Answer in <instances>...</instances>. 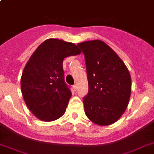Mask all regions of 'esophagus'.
Here are the masks:
<instances>
[{"mask_svg":"<svg viewBox=\"0 0 154 154\" xmlns=\"http://www.w3.org/2000/svg\"><path fill=\"white\" fill-rule=\"evenodd\" d=\"M72 88H73V90H74V91H77V85H74L72 86Z\"/></svg>","mask_w":154,"mask_h":154,"instance_id":"34e87169","label":"esophagus"}]
</instances>
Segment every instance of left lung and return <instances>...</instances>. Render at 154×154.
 I'll return each mask as SVG.
<instances>
[{
    "label": "left lung",
    "instance_id": "left-lung-1",
    "mask_svg": "<svg viewBox=\"0 0 154 154\" xmlns=\"http://www.w3.org/2000/svg\"><path fill=\"white\" fill-rule=\"evenodd\" d=\"M77 46L85 54L89 83V93L83 98L85 115L98 125L113 124L129 104L132 85L129 70L102 41H88Z\"/></svg>",
    "mask_w": 154,
    "mask_h": 154
}]
</instances>
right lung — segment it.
<instances>
[{"instance_id":"right-lung-1","label":"right lung","mask_w":154,"mask_h":154,"mask_svg":"<svg viewBox=\"0 0 154 154\" xmlns=\"http://www.w3.org/2000/svg\"><path fill=\"white\" fill-rule=\"evenodd\" d=\"M82 53L73 43L45 40L33 52L23 70L20 89L28 109L43 122H53L65 113L72 96L64 80L63 60Z\"/></svg>"}]
</instances>
